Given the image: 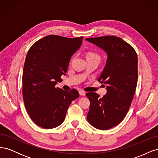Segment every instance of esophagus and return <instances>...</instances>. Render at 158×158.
<instances>
[{
	"mask_svg": "<svg viewBox=\"0 0 158 158\" xmlns=\"http://www.w3.org/2000/svg\"><path fill=\"white\" fill-rule=\"evenodd\" d=\"M79 94L80 95H85V92H84V90H80L79 91Z\"/></svg>",
	"mask_w": 158,
	"mask_h": 158,
	"instance_id": "obj_1",
	"label": "esophagus"
}]
</instances>
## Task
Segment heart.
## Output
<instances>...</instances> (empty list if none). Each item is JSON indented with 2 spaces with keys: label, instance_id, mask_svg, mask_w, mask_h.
I'll list each match as a JSON object with an SVG mask.
<instances>
[{
  "label": "heart",
  "instance_id": "heart-1",
  "mask_svg": "<svg viewBox=\"0 0 158 158\" xmlns=\"http://www.w3.org/2000/svg\"><path fill=\"white\" fill-rule=\"evenodd\" d=\"M87 57H96V58L100 59V56L99 54L94 52H89L87 55Z\"/></svg>",
  "mask_w": 158,
  "mask_h": 158
}]
</instances>
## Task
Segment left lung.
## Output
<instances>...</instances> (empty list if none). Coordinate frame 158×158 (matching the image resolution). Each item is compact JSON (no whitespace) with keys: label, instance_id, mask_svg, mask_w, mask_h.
<instances>
[{"label":"left lung","instance_id":"left-lung-1","mask_svg":"<svg viewBox=\"0 0 158 158\" xmlns=\"http://www.w3.org/2000/svg\"><path fill=\"white\" fill-rule=\"evenodd\" d=\"M107 53L106 66L98 81L107 84L101 98L94 92L86 96L90 102L87 120L100 130H108L125 117L135 94L138 81V56L135 49L121 38L106 35L85 39Z\"/></svg>","mask_w":158,"mask_h":158}]
</instances>
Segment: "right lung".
Here are the masks:
<instances>
[{"label": "right lung", "mask_w": 158, "mask_h": 158, "mask_svg": "<svg viewBox=\"0 0 158 158\" xmlns=\"http://www.w3.org/2000/svg\"><path fill=\"white\" fill-rule=\"evenodd\" d=\"M83 37L67 38L50 35L37 41L26 55L22 74V95L33 122L52 128L64 121L71 102L79 97L76 89L56 87L68 69L71 56L82 44Z\"/></svg>", "instance_id": "add662e5"}]
</instances>
